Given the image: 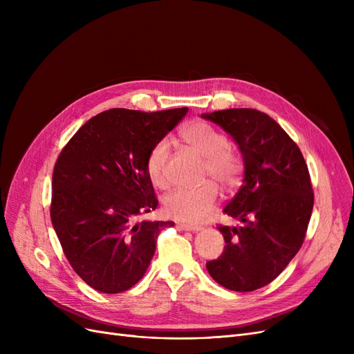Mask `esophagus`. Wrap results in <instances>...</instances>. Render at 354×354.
I'll use <instances>...</instances> for the list:
<instances>
[{"instance_id":"esophagus-1","label":"esophagus","mask_w":354,"mask_h":354,"mask_svg":"<svg viewBox=\"0 0 354 354\" xmlns=\"http://www.w3.org/2000/svg\"><path fill=\"white\" fill-rule=\"evenodd\" d=\"M176 227L178 230H185V232H199V230H202V226H195V224H183V223H177Z\"/></svg>"}]
</instances>
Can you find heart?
Instances as JSON below:
<instances>
[{
	"label": "heart",
	"instance_id": "heart-1",
	"mask_svg": "<svg viewBox=\"0 0 354 354\" xmlns=\"http://www.w3.org/2000/svg\"><path fill=\"white\" fill-rule=\"evenodd\" d=\"M185 145L203 158L201 177L209 178L223 189L233 190L241 185L245 162L238 149L229 145V138L218 128L208 122L195 121L180 131ZM169 142L160 138L146 156V173L152 185L165 189L169 185L167 173L169 158ZM212 181H205L196 187H180L164 198V211L178 221L196 223L207 217L214 208L218 189Z\"/></svg>",
	"mask_w": 354,
	"mask_h": 354
}]
</instances>
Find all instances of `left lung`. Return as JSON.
Masks as SVG:
<instances>
[{
	"mask_svg": "<svg viewBox=\"0 0 354 354\" xmlns=\"http://www.w3.org/2000/svg\"><path fill=\"white\" fill-rule=\"evenodd\" d=\"M202 116L233 137L245 162L243 185L224 208L241 224H218L226 246L207 269L230 291H255L274 281L304 242L315 203L308 168L297 143L269 115L243 108Z\"/></svg>",
	"mask_w": 354,
	"mask_h": 354,
	"instance_id": "obj_1",
	"label": "left lung"
}]
</instances>
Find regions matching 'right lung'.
Returning a JSON list of instances; mask_svg holds the SVG:
<instances>
[{
    "label": "right lung",
    "mask_w": 354,
    "mask_h": 354,
    "mask_svg": "<svg viewBox=\"0 0 354 354\" xmlns=\"http://www.w3.org/2000/svg\"><path fill=\"white\" fill-rule=\"evenodd\" d=\"M187 111H104L62 149L50 217L72 269L95 291L134 286L151 264L160 230L174 226L137 218L158 207L146 156Z\"/></svg>",
    "instance_id": "add662e5"
}]
</instances>
